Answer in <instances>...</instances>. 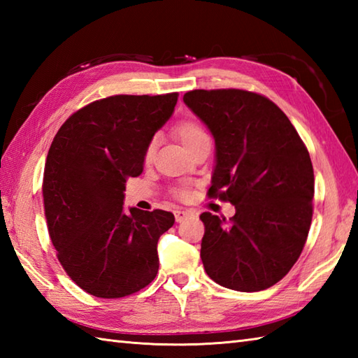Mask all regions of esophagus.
<instances>
[{
  "mask_svg": "<svg viewBox=\"0 0 358 358\" xmlns=\"http://www.w3.org/2000/svg\"><path fill=\"white\" fill-rule=\"evenodd\" d=\"M187 217H191V212L189 210H175V222L177 223H181Z\"/></svg>",
  "mask_w": 358,
  "mask_h": 358,
  "instance_id": "obj_1",
  "label": "esophagus"
}]
</instances>
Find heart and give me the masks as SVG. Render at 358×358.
Wrapping results in <instances>:
<instances>
[{
	"instance_id": "1",
	"label": "heart",
	"mask_w": 358,
	"mask_h": 358,
	"mask_svg": "<svg viewBox=\"0 0 358 358\" xmlns=\"http://www.w3.org/2000/svg\"><path fill=\"white\" fill-rule=\"evenodd\" d=\"M175 132H177L178 138L181 140V143L185 144V148H191L194 146L195 143H199L204 138H208V134L204 131L203 126L195 120H185L181 123L177 124L175 127ZM157 148V138H150L149 143L146 144V149H144V162H150L152 157H154V152ZM186 191H180L178 195L180 196H186Z\"/></svg>"
}]
</instances>
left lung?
I'll use <instances>...</instances> for the list:
<instances>
[{"label":"left lung","mask_w":358,"mask_h":358,"mask_svg":"<svg viewBox=\"0 0 358 358\" xmlns=\"http://www.w3.org/2000/svg\"><path fill=\"white\" fill-rule=\"evenodd\" d=\"M183 101L215 138L210 199L235 215L203 212L208 275L241 292L273 286L299 260L313 222L314 169L295 127L275 103L241 89H196Z\"/></svg>","instance_id":"left-lung-1"}]
</instances>
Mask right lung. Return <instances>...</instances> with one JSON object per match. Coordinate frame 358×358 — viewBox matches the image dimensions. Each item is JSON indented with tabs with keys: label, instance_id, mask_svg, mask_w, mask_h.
I'll return each instance as SVG.
<instances>
[{
	"label": "right lung",
	"instance_id": "obj_1",
	"mask_svg": "<svg viewBox=\"0 0 358 358\" xmlns=\"http://www.w3.org/2000/svg\"><path fill=\"white\" fill-rule=\"evenodd\" d=\"M177 100V92L103 98L72 113L50 144L43 177L49 235L67 275L90 295L121 299L157 275V243L175 217L124 212L123 200Z\"/></svg>",
	"mask_w": 358,
	"mask_h": 358
}]
</instances>
